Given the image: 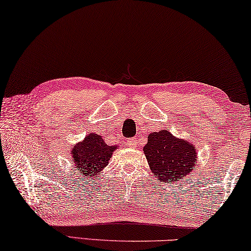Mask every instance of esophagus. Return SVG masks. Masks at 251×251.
<instances>
[{"label":"esophagus","mask_w":251,"mask_h":251,"mask_svg":"<svg viewBox=\"0 0 251 251\" xmlns=\"http://www.w3.org/2000/svg\"><path fill=\"white\" fill-rule=\"evenodd\" d=\"M127 144L130 147H136L137 145V141L136 138H129V140H127Z\"/></svg>","instance_id":"34e87169"}]
</instances>
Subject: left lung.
<instances>
[{"instance_id": "1", "label": "left lung", "mask_w": 251, "mask_h": 251, "mask_svg": "<svg viewBox=\"0 0 251 251\" xmlns=\"http://www.w3.org/2000/svg\"><path fill=\"white\" fill-rule=\"evenodd\" d=\"M143 151L151 172L161 182H176L191 174L197 166V147L166 129L147 135V144Z\"/></svg>"}]
</instances>
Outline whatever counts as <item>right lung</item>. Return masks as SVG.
Here are the masks:
<instances>
[{
    "label": "right lung",
    "instance_id": "obj_1",
    "mask_svg": "<svg viewBox=\"0 0 251 251\" xmlns=\"http://www.w3.org/2000/svg\"><path fill=\"white\" fill-rule=\"evenodd\" d=\"M117 145L109 146L100 135L90 133L81 142L75 143L71 150V160L75 170L79 171L83 177L96 178L102 173Z\"/></svg>",
    "mask_w": 251,
    "mask_h": 251
}]
</instances>
